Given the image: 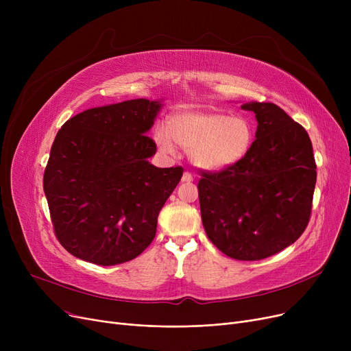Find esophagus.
Returning <instances> with one entry per match:
<instances>
[{
    "label": "esophagus",
    "instance_id": "34e87169",
    "mask_svg": "<svg viewBox=\"0 0 351 351\" xmlns=\"http://www.w3.org/2000/svg\"><path fill=\"white\" fill-rule=\"evenodd\" d=\"M193 180V176H192V173H189V172H185L182 175V182H192Z\"/></svg>",
    "mask_w": 351,
    "mask_h": 351
}]
</instances>
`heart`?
I'll use <instances>...</instances> for the list:
<instances>
[{"instance_id":"obj_1","label":"heart","mask_w":351,"mask_h":351,"mask_svg":"<svg viewBox=\"0 0 351 351\" xmlns=\"http://www.w3.org/2000/svg\"><path fill=\"white\" fill-rule=\"evenodd\" d=\"M253 126L243 117L205 109H182L172 114L168 128L159 126L155 142L175 155L176 143L205 171H222L242 160L253 143Z\"/></svg>"}]
</instances>
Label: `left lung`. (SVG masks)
<instances>
[{
    "label": "left lung",
    "mask_w": 351,
    "mask_h": 351,
    "mask_svg": "<svg viewBox=\"0 0 351 351\" xmlns=\"http://www.w3.org/2000/svg\"><path fill=\"white\" fill-rule=\"evenodd\" d=\"M256 139L246 156L220 172L202 171V223L209 241L236 261H261L304 232L316 186V162L304 128L271 102H247Z\"/></svg>",
    "instance_id": "8db88e82"
}]
</instances>
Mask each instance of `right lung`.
<instances>
[{
  "mask_svg": "<svg viewBox=\"0 0 351 351\" xmlns=\"http://www.w3.org/2000/svg\"><path fill=\"white\" fill-rule=\"evenodd\" d=\"M160 101L131 99L90 108L68 119L44 172L55 236L78 259L114 266L154 241L158 215L183 169L156 168L146 134Z\"/></svg>",
  "mask_w": 351,
  "mask_h": 351,
  "instance_id": "1",
  "label": "right lung"
}]
</instances>
